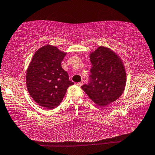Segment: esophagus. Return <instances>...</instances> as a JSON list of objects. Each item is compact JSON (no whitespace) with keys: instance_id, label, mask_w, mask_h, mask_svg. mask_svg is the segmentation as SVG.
Masks as SVG:
<instances>
[{"instance_id":"obj_1","label":"esophagus","mask_w":155,"mask_h":155,"mask_svg":"<svg viewBox=\"0 0 155 155\" xmlns=\"http://www.w3.org/2000/svg\"><path fill=\"white\" fill-rule=\"evenodd\" d=\"M83 84V83L82 82H79V83H77V85H78V86H79V87H81V86Z\"/></svg>"}]
</instances>
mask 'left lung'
Wrapping results in <instances>:
<instances>
[{"label":"left lung","instance_id":"8db88e82","mask_svg":"<svg viewBox=\"0 0 155 155\" xmlns=\"http://www.w3.org/2000/svg\"><path fill=\"white\" fill-rule=\"evenodd\" d=\"M91 75L88 84L81 86L94 103L104 107L122 95L126 85V72L120 57L111 50L100 46L90 54Z\"/></svg>","mask_w":155,"mask_h":155}]
</instances>
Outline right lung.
Returning <instances> with one entry per match:
<instances>
[{"mask_svg":"<svg viewBox=\"0 0 155 155\" xmlns=\"http://www.w3.org/2000/svg\"><path fill=\"white\" fill-rule=\"evenodd\" d=\"M65 53L55 46L39 49L27 72V86L32 98L40 106L52 109L61 103L67 89L74 83L61 68Z\"/></svg>","mask_w":155,"mask_h":155,"instance_id":"obj_1","label":"right lung"}]
</instances>
